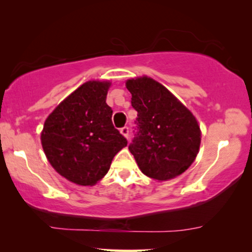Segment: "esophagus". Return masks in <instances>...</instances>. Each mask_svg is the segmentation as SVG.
<instances>
[{
    "mask_svg": "<svg viewBox=\"0 0 252 252\" xmlns=\"http://www.w3.org/2000/svg\"><path fill=\"white\" fill-rule=\"evenodd\" d=\"M120 134H122L123 136H125L126 139H128V127H123V128H120Z\"/></svg>",
    "mask_w": 252,
    "mask_h": 252,
    "instance_id": "esophagus-1",
    "label": "esophagus"
}]
</instances>
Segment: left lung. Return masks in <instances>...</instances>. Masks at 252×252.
<instances>
[{
  "label": "left lung",
  "mask_w": 252,
  "mask_h": 252,
  "mask_svg": "<svg viewBox=\"0 0 252 252\" xmlns=\"http://www.w3.org/2000/svg\"><path fill=\"white\" fill-rule=\"evenodd\" d=\"M137 135L128 149L143 174L167 181L188 170L201 146L197 119L166 87L142 75L128 79Z\"/></svg>",
  "instance_id": "1"
}]
</instances>
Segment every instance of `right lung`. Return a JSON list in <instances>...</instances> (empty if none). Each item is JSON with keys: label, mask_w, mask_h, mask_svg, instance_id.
Here are the masks:
<instances>
[{"label": "right lung", "mask_w": 252, "mask_h": 252, "mask_svg": "<svg viewBox=\"0 0 252 252\" xmlns=\"http://www.w3.org/2000/svg\"><path fill=\"white\" fill-rule=\"evenodd\" d=\"M111 82L89 80L47 117L41 144L55 171L79 186H94L110 170L127 141L112 125L106 104Z\"/></svg>", "instance_id": "right-lung-1"}]
</instances>
